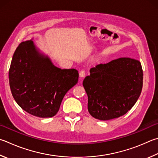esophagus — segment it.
I'll return each mask as SVG.
<instances>
[{
    "label": "esophagus",
    "mask_w": 158,
    "mask_h": 158,
    "mask_svg": "<svg viewBox=\"0 0 158 158\" xmlns=\"http://www.w3.org/2000/svg\"><path fill=\"white\" fill-rule=\"evenodd\" d=\"M85 75V71L84 70H81L79 72V77H81V78H83V77H84Z\"/></svg>",
    "instance_id": "esophagus-1"
}]
</instances>
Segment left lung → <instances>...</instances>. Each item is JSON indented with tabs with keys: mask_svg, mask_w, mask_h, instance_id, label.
I'll return each instance as SVG.
<instances>
[{
	"mask_svg": "<svg viewBox=\"0 0 158 158\" xmlns=\"http://www.w3.org/2000/svg\"><path fill=\"white\" fill-rule=\"evenodd\" d=\"M83 81L89 113L95 119L109 120L124 115L141 94L143 71L138 60L122 57L97 65Z\"/></svg>",
	"mask_w": 158,
	"mask_h": 158,
	"instance_id": "1",
	"label": "left lung"
}]
</instances>
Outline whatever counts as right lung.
Returning <instances> with one entry per match:
<instances>
[{
    "label": "right lung",
    "instance_id": "obj_1",
    "mask_svg": "<svg viewBox=\"0 0 158 158\" xmlns=\"http://www.w3.org/2000/svg\"><path fill=\"white\" fill-rule=\"evenodd\" d=\"M78 79L77 70L54 66L48 56L39 52L32 40L17 47L9 70L16 102L25 112L42 118L58 113L65 94Z\"/></svg>",
    "mask_w": 158,
    "mask_h": 158
}]
</instances>
